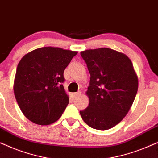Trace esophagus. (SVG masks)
Returning a JSON list of instances; mask_svg holds the SVG:
<instances>
[{
    "mask_svg": "<svg viewBox=\"0 0 158 158\" xmlns=\"http://www.w3.org/2000/svg\"><path fill=\"white\" fill-rule=\"evenodd\" d=\"M80 95H81V92H77V93H73V94H72V96L73 98H76V97L79 96Z\"/></svg>",
    "mask_w": 158,
    "mask_h": 158,
    "instance_id": "1",
    "label": "esophagus"
}]
</instances>
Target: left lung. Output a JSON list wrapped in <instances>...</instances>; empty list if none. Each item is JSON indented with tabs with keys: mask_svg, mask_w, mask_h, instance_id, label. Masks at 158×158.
<instances>
[{
	"mask_svg": "<svg viewBox=\"0 0 158 158\" xmlns=\"http://www.w3.org/2000/svg\"><path fill=\"white\" fill-rule=\"evenodd\" d=\"M81 55L90 78L86 92L89 106L80 114L91 128L109 129L124 118L135 101L138 78L132 63L124 54L106 47Z\"/></svg>",
	"mask_w": 158,
	"mask_h": 158,
	"instance_id": "8db88e82",
	"label": "left lung"
}]
</instances>
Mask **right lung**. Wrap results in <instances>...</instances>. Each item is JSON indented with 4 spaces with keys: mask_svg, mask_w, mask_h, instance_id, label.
Segmentation results:
<instances>
[{
    "mask_svg": "<svg viewBox=\"0 0 158 158\" xmlns=\"http://www.w3.org/2000/svg\"><path fill=\"white\" fill-rule=\"evenodd\" d=\"M77 52L45 47L30 52L16 69L14 90L26 117L40 125L60 118L69 103L62 83L64 71Z\"/></svg>",
    "mask_w": 158,
    "mask_h": 158,
    "instance_id": "add662e5",
    "label": "right lung"
}]
</instances>
